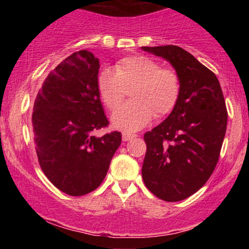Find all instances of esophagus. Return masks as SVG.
<instances>
[{"mask_svg":"<svg viewBox=\"0 0 249 249\" xmlns=\"http://www.w3.org/2000/svg\"><path fill=\"white\" fill-rule=\"evenodd\" d=\"M123 142H128L131 141V139H133L134 137H137L136 134H132V133H127V132H124L123 133Z\"/></svg>","mask_w":249,"mask_h":249,"instance_id":"34e87169","label":"esophagus"}]
</instances>
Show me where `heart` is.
Listing matches in <instances>:
<instances>
[{
	"mask_svg": "<svg viewBox=\"0 0 249 249\" xmlns=\"http://www.w3.org/2000/svg\"><path fill=\"white\" fill-rule=\"evenodd\" d=\"M131 102L119 107L112 116V125L133 132L156 118L172 112L178 103L181 83L173 69L147 56L122 58L116 68H103L97 76V89L102 102L110 111L116 110L130 89Z\"/></svg>",
	"mask_w": 249,
	"mask_h": 249,
	"instance_id": "obj_1",
	"label": "heart"
}]
</instances>
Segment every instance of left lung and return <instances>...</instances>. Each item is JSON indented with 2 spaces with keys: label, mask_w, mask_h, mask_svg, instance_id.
Listing matches in <instances>:
<instances>
[{
  "label": "left lung",
  "mask_w": 249,
  "mask_h": 249,
  "mask_svg": "<svg viewBox=\"0 0 249 249\" xmlns=\"http://www.w3.org/2000/svg\"><path fill=\"white\" fill-rule=\"evenodd\" d=\"M171 63L181 90L170 116L144 134L145 185L165 201H180L200 190L218 164L227 127L220 83L210 69L177 45L142 47Z\"/></svg>",
  "instance_id": "obj_1"
}]
</instances>
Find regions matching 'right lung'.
I'll use <instances>...</instances> for the list:
<instances>
[{
  "label": "right lung",
  "instance_id": "obj_1",
  "mask_svg": "<svg viewBox=\"0 0 249 249\" xmlns=\"http://www.w3.org/2000/svg\"><path fill=\"white\" fill-rule=\"evenodd\" d=\"M99 61L81 50L45 78L34 104V141L39 166L62 192L79 196L95 191L107 176L121 132L95 137L107 127L97 89Z\"/></svg>",
  "mask_w": 249,
  "mask_h": 249
}]
</instances>
